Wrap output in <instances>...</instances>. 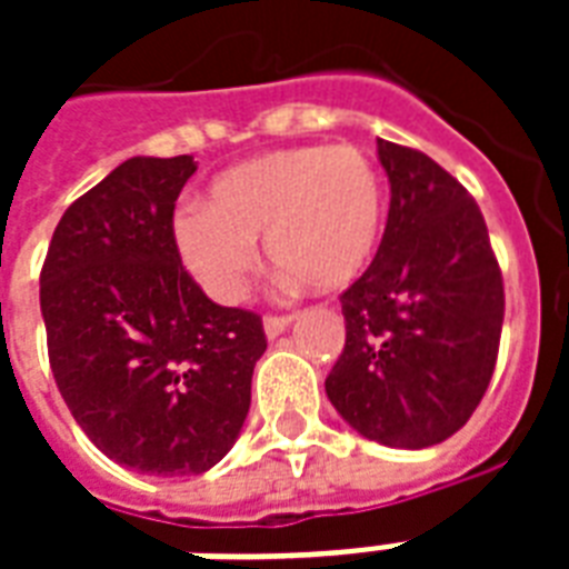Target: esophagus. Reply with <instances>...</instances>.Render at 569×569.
<instances>
[{"label": "esophagus", "instance_id": "obj_1", "mask_svg": "<svg viewBox=\"0 0 569 569\" xmlns=\"http://www.w3.org/2000/svg\"><path fill=\"white\" fill-rule=\"evenodd\" d=\"M289 325H292V316H277V312H268V316H266V333H268V339L280 337V333H283V330L289 328Z\"/></svg>", "mask_w": 569, "mask_h": 569}]
</instances>
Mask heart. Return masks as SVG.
Wrapping results in <instances>:
<instances>
[{
  "instance_id": "obj_1",
  "label": "heart",
  "mask_w": 569,
  "mask_h": 569,
  "mask_svg": "<svg viewBox=\"0 0 569 569\" xmlns=\"http://www.w3.org/2000/svg\"><path fill=\"white\" fill-rule=\"evenodd\" d=\"M383 223V182L357 147H289L223 171L203 209L173 218V241L214 298L239 301L262 236L271 266L330 292L369 268Z\"/></svg>"
}]
</instances>
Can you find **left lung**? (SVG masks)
<instances>
[{"label":"left lung","instance_id":"left-lung-1","mask_svg":"<svg viewBox=\"0 0 569 569\" xmlns=\"http://www.w3.org/2000/svg\"><path fill=\"white\" fill-rule=\"evenodd\" d=\"M387 230L372 266L339 295L346 348L325 389L355 431L428 449L476 413L493 378L505 286L485 214L431 156L378 141Z\"/></svg>","mask_w":569,"mask_h":569}]
</instances>
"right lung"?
<instances>
[{"instance_id":"right-lung-1","label":"right lung","mask_w":569,"mask_h":569,"mask_svg":"<svg viewBox=\"0 0 569 569\" xmlns=\"http://www.w3.org/2000/svg\"><path fill=\"white\" fill-rule=\"evenodd\" d=\"M194 156H136L61 214L40 268L49 369L114 463L200 476L232 449L266 351L253 310L218 307L182 266L173 209Z\"/></svg>"}]
</instances>
